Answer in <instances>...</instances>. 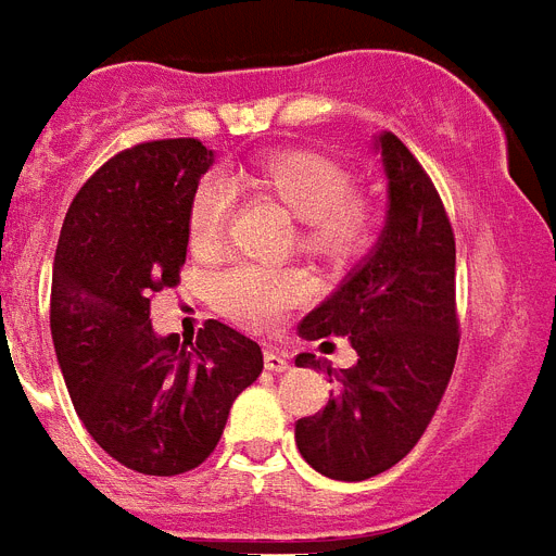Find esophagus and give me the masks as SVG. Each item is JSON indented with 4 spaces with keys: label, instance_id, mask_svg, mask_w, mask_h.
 Returning <instances> with one entry per match:
<instances>
[{
    "label": "esophagus",
    "instance_id": "34e87169",
    "mask_svg": "<svg viewBox=\"0 0 556 556\" xmlns=\"http://www.w3.org/2000/svg\"><path fill=\"white\" fill-rule=\"evenodd\" d=\"M264 366H267L269 371H275V375H281V371H287L292 364H289L287 352L267 346V350H264Z\"/></svg>",
    "mask_w": 556,
    "mask_h": 556
}]
</instances>
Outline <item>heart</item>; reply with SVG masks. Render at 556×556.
Here are the masks:
<instances>
[{"instance_id":"1","label":"heart","mask_w":556,"mask_h":556,"mask_svg":"<svg viewBox=\"0 0 556 556\" xmlns=\"http://www.w3.org/2000/svg\"><path fill=\"white\" fill-rule=\"evenodd\" d=\"M252 192L287 210L301 222L298 247L315 258L343 264L357 258L369 247L375 213L369 199L352 190V178L343 164L320 150H278L229 178L201 181L190 201V247L195 252H215L227 227L232 195ZM215 304L229 318L273 327L289 306L301 304L309 292L306 278L292 269L232 267L215 281Z\"/></svg>"}]
</instances>
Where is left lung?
I'll return each mask as SVG.
<instances>
[{
	"mask_svg": "<svg viewBox=\"0 0 556 556\" xmlns=\"http://www.w3.org/2000/svg\"><path fill=\"white\" fill-rule=\"evenodd\" d=\"M387 222L341 287L298 324L306 341L350 338L352 369L309 352L295 366L329 371L334 392L295 424L298 452L332 480H369L401 463L432 424L457 357L454 232L432 178L397 136L378 132Z\"/></svg>",
	"mask_w": 556,
	"mask_h": 556,
	"instance_id": "1",
	"label": "left lung"
}]
</instances>
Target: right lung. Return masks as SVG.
Wrapping results in <instances>:
<instances>
[{
	"label": "right lung",
	"instance_id": "1",
	"mask_svg": "<svg viewBox=\"0 0 556 556\" xmlns=\"http://www.w3.org/2000/svg\"><path fill=\"white\" fill-rule=\"evenodd\" d=\"M213 162L195 139L113 155L76 192L53 258L50 334L76 415L139 475L201 466L264 369L258 343L222 320H206L195 343L150 324L153 292L178 283L192 192Z\"/></svg>",
	"mask_w": 556,
	"mask_h": 556
}]
</instances>
